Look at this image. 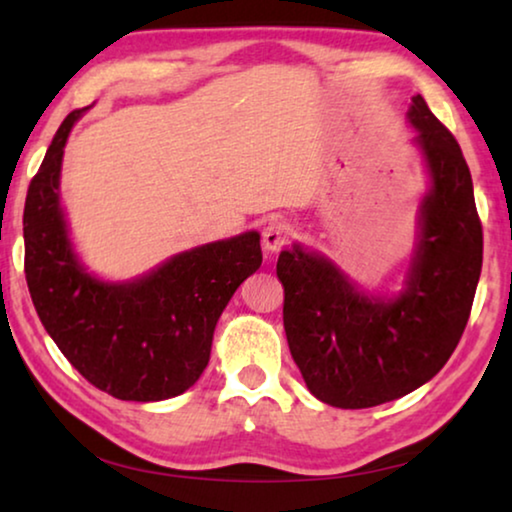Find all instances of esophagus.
I'll return each instance as SVG.
<instances>
[{
  "label": "esophagus",
  "instance_id": "1",
  "mask_svg": "<svg viewBox=\"0 0 512 512\" xmlns=\"http://www.w3.org/2000/svg\"><path fill=\"white\" fill-rule=\"evenodd\" d=\"M289 239H291V225L285 221H271L264 227L262 243L269 253H278V250L285 246Z\"/></svg>",
  "mask_w": 512,
  "mask_h": 512
}]
</instances>
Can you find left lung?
I'll list each match as a JSON object with an SVG mask.
<instances>
[{"mask_svg": "<svg viewBox=\"0 0 512 512\" xmlns=\"http://www.w3.org/2000/svg\"><path fill=\"white\" fill-rule=\"evenodd\" d=\"M408 123L431 189L399 294H367L298 243L278 257L291 358L307 389L335 408H373L428 383L456 351L481 278L483 227L460 145L421 95L412 97Z\"/></svg>", "mask_w": 512, "mask_h": 512, "instance_id": "obj_1", "label": "left lung"}]
</instances>
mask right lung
I'll return each instance as SVG.
<instances>
[{"label":"right lung","mask_w":512,"mask_h":512,"mask_svg":"<svg viewBox=\"0 0 512 512\" xmlns=\"http://www.w3.org/2000/svg\"><path fill=\"white\" fill-rule=\"evenodd\" d=\"M72 111L29 184L24 275L34 307L68 362L120 401H164L205 371L214 328L248 275L262 266L255 230L166 259L129 282L95 278L72 248L61 207V161Z\"/></svg>","instance_id":"right-lung-1"}]
</instances>
